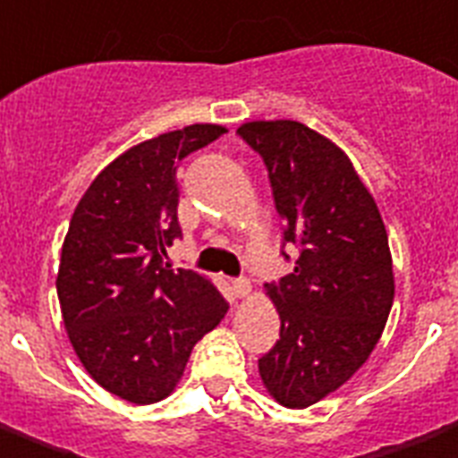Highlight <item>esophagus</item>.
Instances as JSON below:
<instances>
[{"label": "esophagus", "instance_id": "obj_1", "mask_svg": "<svg viewBox=\"0 0 458 458\" xmlns=\"http://www.w3.org/2000/svg\"><path fill=\"white\" fill-rule=\"evenodd\" d=\"M233 291H235V295H238V298H248V295H250V291H253V285H250V281H248V278H238V281H233Z\"/></svg>", "mask_w": 458, "mask_h": 458}]
</instances>
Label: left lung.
<instances>
[{
	"mask_svg": "<svg viewBox=\"0 0 458 458\" xmlns=\"http://www.w3.org/2000/svg\"><path fill=\"white\" fill-rule=\"evenodd\" d=\"M268 167L285 241L301 248L291 276L266 285L281 341L258 360L260 381L288 409L318 403L369 360L394 303L386 225L334 140L295 120L238 127Z\"/></svg>",
	"mask_w": 458,
	"mask_h": 458,
	"instance_id": "8db88e82",
	"label": "left lung"
}]
</instances>
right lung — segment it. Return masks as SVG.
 <instances>
[{
  "label": "right lung",
  "instance_id": "right-lung-1",
  "mask_svg": "<svg viewBox=\"0 0 458 458\" xmlns=\"http://www.w3.org/2000/svg\"><path fill=\"white\" fill-rule=\"evenodd\" d=\"M223 124H188L114 157L77 203L62 242V320L85 371L130 403L175 391L192 346L228 313L210 278L173 270L177 163L225 135Z\"/></svg>",
  "mask_w": 458,
  "mask_h": 458
}]
</instances>
